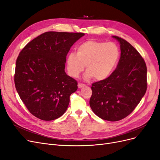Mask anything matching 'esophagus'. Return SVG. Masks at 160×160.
<instances>
[{"label": "esophagus", "instance_id": "1", "mask_svg": "<svg viewBox=\"0 0 160 160\" xmlns=\"http://www.w3.org/2000/svg\"><path fill=\"white\" fill-rule=\"evenodd\" d=\"M85 85L83 84V83H79L78 84V88H83V87H85Z\"/></svg>", "mask_w": 160, "mask_h": 160}]
</instances>
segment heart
<instances>
[{
  "label": "heart",
  "instance_id": "obj_1",
  "mask_svg": "<svg viewBox=\"0 0 160 160\" xmlns=\"http://www.w3.org/2000/svg\"><path fill=\"white\" fill-rule=\"evenodd\" d=\"M76 54L71 52L67 57V69L71 76L79 77L86 66L85 78L98 81L108 79L117 67L120 51L114 42L89 40L76 49Z\"/></svg>",
  "mask_w": 160,
  "mask_h": 160
}]
</instances>
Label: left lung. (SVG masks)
<instances>
[{
  "instance_id": "1",
  "label": "left lung",
  "mask_w": 160,
  "mask_h": 160,
  "mask_svg": "<svg viewBox=\"0 0 160 160\" xmlns=\"http://www.w3.org/2000/svg\"><path fill=\"white\" fill-rule=\"evenodd\" d=\"M117 68L108 79L92 84L89 105L99 118L116 122L126 118L139 104L147 90V67L138 51L123 38Z\"/></svg>"
}]
</instances>
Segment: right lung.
I'll use <instances>...</instances> for the list:
<instances>
[{
  "label": "right lung",
  "instance_id": "right-lung-1",
  "mask_svg": "<svg viewBox=\"0 0 160 160\" xmlns=\"http://www.w3.org/2000/svg\"><path fill=\"white\" fill-rule=\"evenodd\" d=\"M82 32L49 31L34 38L17 59L14 84L20 98L36 118L51 121L64 114L77 82L65 71L66 57Z\"/></svg>",
  "mask_w": 160,
  "mask_h": 160
}]
</instances>
